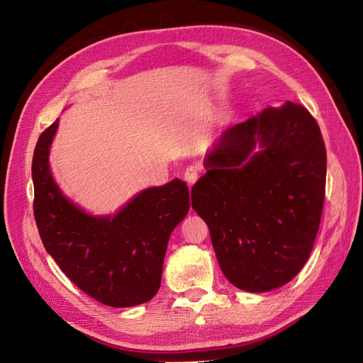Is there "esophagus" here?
<instances>
[{
	"instance_id": "1",
	"label": "esophagus",
	"mask_w": 363,
	"mask_h": 363,
	"mask_svg": "<svg viewBox=\"0 0 363 363\" xmlns=\"http://www.w3.org/2000/svg\"><path fill=\"white\" fill-rule=\"evenodd\" d=\"M184 182L188 183L189 186H192L196 180H199V171H196V168L195 167H188L186 168V171H184Z\"/></svg>"
}]
</instances>
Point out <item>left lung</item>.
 <instances>
[{"mask_svg":"<svg viewBox=\"0 0 363 363\" xmlns=\"http://www.w3.org/2000/svg\"><path fill=\"white\" fill-rule=\"evenodd\" d=\"M204 167L192 208L227 280L248 292L291 281L309 259L323 215L327 155L315 118L291 101L268 107L227 128Z\"/></svg>","mask_w":363,"mask_h":363,"instance_id":"8db88e82","label":"left lung"}]
</instances>
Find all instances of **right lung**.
Listing matches in <instances>:
<instances>
[{
  "label": "right lung",
  "instance_id": "1",
  "mask_svg": "<svg viewBox=\"0 0 363 363\" xmlns=\"http://www.w3.org/2000/svg\"><path fill=\"white\" fill-rule=\"evenodd\" d=\"M59 119L42 131L31 163L36 225L45 250L77 288L112 307L150 301L160 288L172 230L189 211V189L175 179L148 188L113 216H92L51 177L50 147Z\"/></svg>",
  "mask_w": 363,
  "mask_h": 363
}]
</instances>
